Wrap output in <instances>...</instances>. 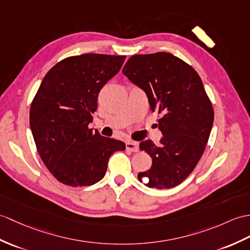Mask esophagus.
<instances>
[{
    "label": "esophagus",
    "mask_w": 250,
    "mask_h": 250,
    "mask_svg": "<svg viewBox=\"0 0 250 250\" xmlns=\"http://www.w3.org/2000/svg\"><path fill=\"white\" fill-rule=\"evenodd\" d=\"M125 147H126V150H129V151H132V152H137L139 150L138 144L135 142H132V141L126 142Z\"/></svg>",
    "instance_id": "34e87169"
}]
</instances>
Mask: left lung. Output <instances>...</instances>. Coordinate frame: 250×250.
Returning a JSON list of instances; mask_svg holds the SVG:
<instances>
[{"mask_svg": "<svg viewBox=\"0 0 250 250\" xmlns=\"http://www.w3.org/2000/svg\"><path fill=\"white\" fill-rule=\"evenodd\" d=\"M123 73L148 97L150 108L161 115L163 137L139 144L152 159L138 180L148 188H171L187 179L198 164L214 120L212 103L195 69L166 52L133 55Z\"/></svg>", "mask_w": 250, "mask_h": 250, "instance_id": "obj_1", "label": "left lung"}]
</instances>
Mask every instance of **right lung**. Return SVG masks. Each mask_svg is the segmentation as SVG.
<instances>
[{
	"mask_svg": "<svg viewBox=\"0 0 250 250\" xmlns=\"http://www.w3.org/2000/svg\"><path fill=\"white\" fill-rule=\"evenodd\" d=\"M125 56L82 54L57 62L45 74L31 105L30 125L49 171L70 187L92 185L105 176L109 156L125 144L89 129L102 87Z\"/></svg>",
	"mask_w": 250,
	"mask_h": 250,
	"instance_id": "1",
	"label": "right lung"
}]
</instances>
